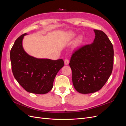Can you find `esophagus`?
Instances as JSON below:
<instances>
[{"mask_svg":"<svg viewBox=\"0 0 126 126\" xmlns=\"http://www.w3.org/2000/svg\"><path fill=\"white\" fill-rule=\"evenodd\" d=\"M64 64H65L66 65H68V64L69 63V61L68 59H64Z\"/></svg>","mask_w":126,"mask_h":126,"instance_id":"obj_1","label":"esophagus"}]
</instances>
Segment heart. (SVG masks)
Wrapping results in <instances>:
<instances>
[{
  "mask_svg": "<svg viewBox=\"0 0 126 126\" xmlns=\"http://www.w3.org/2000/svg\"><path fill=\"white\" fill-rule=\"evenodd\" d=\"M75 34L73 33H70L69 34H68V37H69V39L74 38L75 37Z\"/></svg>",
  "mask_w": 126,
  "mask_h": 126,
  "instance_id": "obj_1",
  "label": "heart"
}]
</instances>
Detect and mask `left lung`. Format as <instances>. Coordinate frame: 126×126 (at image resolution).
I'll return each instance as SVG.
<instances>
[{
	"label": "left lung",
	"instance_id": "obj_1",
	"mask_svg": "<svg viewBox=\"0 0 126 126\" xmlns=\"http://www.w3.org/2000/svg\"><path fill=\"white\" fill-rule=\"evenodd\" d=\"M94 42L75 50L69 66L75 89L81 94L99 90L111 75L113 64V48L106 34L94 29Z\"/></svg>",
	"mask_w": 126,
	"mask_h": 126
}]
</instances>
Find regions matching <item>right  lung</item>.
Returning <instances> with one entry per match:
<instances>
[{
  "label": "right lung",
  "mask_w": 126,
  "mask_h": 126,
  "mask_svg": "<svg viewBox=\"0 0 126 126\" xmlns=\"http://www.w3.org/2000/svg\"><path fill=\"white\" fill-rule=\"evenodd\" d=\"M25 33L15 41L10 50L11 69L15 78L29 93L45 94L53 87L55 78L64 66L63 59H38L24 50L22 42Z\"/></svg>",
  "instance_id": "1"
}]
</instances>
